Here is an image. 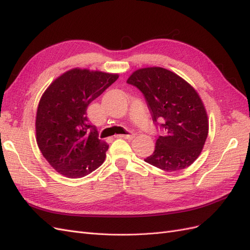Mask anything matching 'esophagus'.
<instances>
[{
    "mask_svg": "<svg viewBox=\"0 0 250 250\" xmlns=\"http://www.w3.org/2000/svg\"><path fill=\"white\" fill-rule=\"evenodd\" d=\"M135 134H118L116 135L117 138H121V139H125V140H132L134 138Z\"/></svg>",
    "mask_w": 250,
    "mask_h": 250,
    "instance_id": "esophagus-1",
    "label": "esophagus"
}]
</instances>
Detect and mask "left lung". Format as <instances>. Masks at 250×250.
I'll use <instances>...</instances> for the list:
<instances>
[{
	"instance_id": "8db88e82",
	"label": "left lung",
	"mask_w": 250,
	"mask_h": 250,
	"mask_svg": "<svg viewBox=\"0 0 250 250\" xmlns=\"http://www.w3.org/2000/svg\"><path fill=\"white\" fill-rule=\"evenodd\" d=\"M146 98L154 122L164 119L166 130L145 162L173 172L191 166L203 149L208 133V113L196 89L177 74L161 66L143 67L127 79Z\"/></svg>"
}]
</instances>
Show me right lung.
Masks as SVG:
<instances>
[{
    "label": "right lung",
    "instance_id": "1",
    "mask_svg": "<svg viewBox=\"0 0 250 250\" xmlns=\"http://www.w3.org/2000/svg\"><path fill=\"white\" fill-rule=\"evenodd\" d=\"M119 74L75 67L44 90L36 111V143L51 167L67 178H80L105 161L107 143L98 139L87 107Z\"/></svg>",
    "mask_w": 250,
    "mask_h": 250
}]
</instances>
